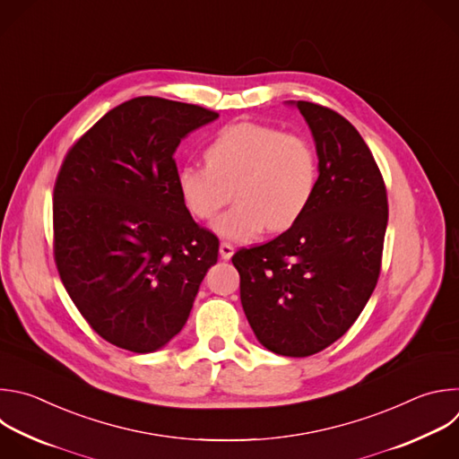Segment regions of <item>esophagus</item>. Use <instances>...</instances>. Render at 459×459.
<instances>
[{"label":"esophagus","mask_w":459,"mask_h":459,"mask_svg":"<svg viewBox=\"0 0 459 459\" xmlns=\"http://www.w3.org/2000/svg\"><path fill=\"white\" fill-rule=\"evenodd\" d=\"M232 254H234V247H232L230 243H221V245H220V255H221V259L229 261V259L232 257Z\"/></svg>","instance_id":"1"}]
</instances>
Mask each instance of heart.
<instances>
[{
    "label": "heart",
    "mask_w": 459,
    "mask_h": 459,
    "mask_svg": "<svg viewBox=\"0 0 459 459\" xmlns=\"http://www.w3.org/2000/svg\"><path fill=\"white\" fill-rule=\"evenodd\" d=\"M205 164L178 169L177 187L186 209L211 220L229 204L238 205L214 221V230L232 241H252L264 229L282 232L310 207L319 162L312 142L297 133L259 122L221 127L205 147Z\"/></svg>",
    "instance_id": "obj_1"
}]
</instances>
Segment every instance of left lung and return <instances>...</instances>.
<instances>
[{
  "instance_id": "1",
  "label": "left lung",
  "mask_w": 459,
  "mask_h": 459,
  "mask_svg": "<svg viewBox=\"0 0 459 459\" xmlns=\"http://www.w3.org/2000/svg\"><path fill=\"white\" fill-rule=\"evenodd\" d=\"M308 122L319 157L310 207L275 239L232 255L257 341L310 357L341 339L369 300L382 266L387 191L368 143L337 111L290 100Z\"/></svg>"
}]
</instances>
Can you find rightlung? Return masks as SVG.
I'll use <instances>...</instances> for the list:
<instances>
[{
    "label": "right lung",
    "mask_w": 459,
    "mask_h": 459,
    "mask_svg": "<svg viewBox=\"0 0 459 459\" xmlns=\"http://www.w3.org/2000/svg\"><path fill=\"white\" fill-rule=\"evenodd\" d=\"M216 111L136 97L108 111L66 152L54 187V259L104 341L151 353L180 333L218 238L178 195L180 140Z\"/></svg>",
    "instance_id": "add662e5"
}]
</instances>
